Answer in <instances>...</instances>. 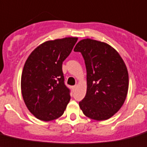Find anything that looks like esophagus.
Masks as SVG:
<instances>
[{"mask_svg": "<svg viewBox=\"0 0 147 147\" xmlns=\"http://www.w3.org/2000/svg\"><path fill=\"white\" fill-rule=\"evenodd\" d=\"M76 87H77V86H73V87H72V89H73V90H74H74H76Z\"/></svg>", "mask_w": 147, "mask_h": 147, "instance_id": "34e87169", "label": "esophagus"}]
</instances>
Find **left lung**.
Here are the masks:
<instances>
[{"label":"left lung","instance_id":"8db88e82","mask_svg":"<svg viewBox=\"0 0 147 147\" xmlns=\"http://www.w3.org/2000/svg\"><path fill=\"white\" fill-rule=\"evenodd\" d=\"M74 51L82 53L87 71V91L80 109L93 120L109 119L127 96L129 74L123 60L109 45L90 38L79 41Z\"/></svg>","mask_w":147,"mask_h":147}]
</instances>
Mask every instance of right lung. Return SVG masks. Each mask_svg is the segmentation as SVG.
Wrapping results in <instances>:
<instances>
[{"label": "right lung", "mask_w": 147, "mask_h": 147, "mask_svg": "<svg viewBox=\"0 0 147 147\" xmlns=\"http://www.w3.org/2000/svg\"><path fill=\"white\" fill-rule=\"evenodd\" d=\"M77 38L45 41L27 58L21 75V93L29 111L43 121L63 115L71 100L65 85L62 62L70 55Z\"/></svg>", "instance_id": "add662e5"}]
</instances>
